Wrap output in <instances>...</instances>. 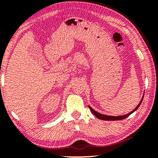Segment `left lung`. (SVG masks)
Returning a JSON list of instances; mask_svg holds the SVG:
<instances>
[{
	"label": "left lung",
	"instance_id": "8db88e82",
	"mask_svg": "<svg viewBox=\"0 0 158 158\" xmlns=\"http://www.w3.org/2000/svg\"><path fill=\"white\" fill-rule=\"evenodd\" d=\"M143 98H144V96L142 97V100L140 101V102H139V104H138L137 106L136 107L135 109H134L132 111H131L130 113L127 114H126V115H124V116H106V115H103V114H100V113H98V112L96 111H95V110L93 109L92 108L90 107V106H88V107H89V109H90V111H91L92 113L94 114V115L96 116L97 118H100V119H102V120H107V121H115V120L116 121V120H122V119H124V118H125L128 117V116H129V115H130V114H132L133 112H135V111H136V110H137V109H138V108H139V106H140V104H141L142 102V100H143Z\"/></svg>",
	"mask_w": 158,
	"mask_h": 158
}]
</instances>
